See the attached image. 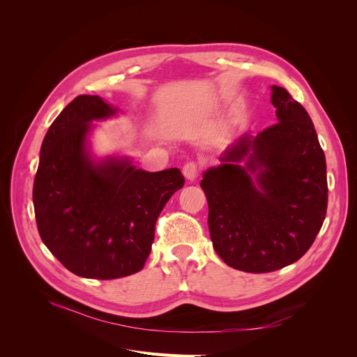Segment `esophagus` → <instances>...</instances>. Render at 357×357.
<instances>
[{
  "label": "esophagus",
  "mask_w": 357,
  "mask_h": 357,
  "mask_svg": "<svg viewBox=\"0 0 357 357\" xmlns=\"http://www.w3.org/2000/svg\"><path fill=\"white\" fill-rule=\"evenodd\" d=\"M199 171H201V167L197 164V162H188V164H185V167H183V176H185L189 181H193L199 176Z\"/></svg>",
  "instance_id": "obj_1"
}]
</instances>
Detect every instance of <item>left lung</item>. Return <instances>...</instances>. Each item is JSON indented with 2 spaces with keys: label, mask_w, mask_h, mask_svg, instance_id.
<instances>
[{
  "label": "left lung",
  "mask_w": 357,
  "mask_h": 357,
  "mask_svg": "<svg viewBox=\"0 0 357 357\" xmlns=\"http://www.w3.org/2000/svg\"><path fill=\"white\" fill-rule=\"evenodd\" d=\"M271 102L278 122L243 137L201 181L215 253L255 274L304 256L328 208L326 158L310 114L280 86H273Z\"/></svg>",
  "instance_id": "1"
}]
</instances>
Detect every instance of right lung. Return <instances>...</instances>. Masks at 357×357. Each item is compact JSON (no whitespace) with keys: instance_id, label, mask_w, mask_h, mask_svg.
<instances>
[{"instance_id":"right-lung-1","label":"right lung","mask_w":357,"mask_h":357,"mask_svg":"<svg viewBox=\"0 0 357 357\" xmlns=\"http://www.w3.org/2000/svg\"><path fill=\"white\" fill-rule=\"evenodd\" d=\"M96 95H79L43 139L32 201L43 243L73 274L113 280L143 269L168 199L185 186L178 168L135 169L126 159L93 164L89 122L114 114Z\"/></svg>"}]
</instances>
